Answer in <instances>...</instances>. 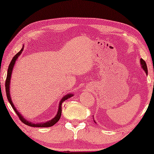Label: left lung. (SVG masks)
<instances>
[{"label": "left lung", "instance_id": "obj_1", "mask_svg": "<svg viewBox=\"0 0 154 154\" xmlns=\"http://www.w3.org/2000/svg\"><path fill=\"white\" fill-rule=\"evenodd\" d=\"M140 64H141V67H142V68H143V69L144 70L145 72H146V75H148L147 65H146V63L145 62V61H144V60L143 59H140ZM93 121H94L95 123H96V122H95V120H93Z\"/></svg>", "mask_w": 154, "mask_h": 154}]
</instances>
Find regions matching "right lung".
I'll list each match as a JSON object with an SVG mask.
<instances>
[{
    "label": "right lung",
    "instance_id": "1",
    "mask_svg": "<svg viewBox=\"0 0 154 154\" xmlns=\"http://www.w3.org/2000/svg\"><path fill=\"white\" fill-rule=\"evenodd\" d=\"M23 49H24V46L22 47V48L21 49V51H19V53H17V54L15 55L13 57L11 61L9 66H8V72H7V77H6V95H7V98H8V101L11 105L12 108L14 109V110L15 111L16 114H17V116H19V119H20L21 121L23 123L25 124V125H28L29 127H35V128H48V127H52L53 125H54L61 118V105H62V103L63 101L68 99V98H71V97L73 96V94L72 93H69V94L65 95L64 96L61 98V100H60L59 102V109H58L57 111V114L55 116L54 118H53L52 119L49 120V121L45 122H43V123H34V122H32L30 121H28L27 119H26L19 112L18 110L16 109L15 106L14 105L13 102L11 100V94H10V82H11V74L12 72H13V69L14 66V64L16 63V61H17V59L21 54H22Z\"/></svg>",
    "mask_w": 154,
    "mask_h": 154
}]
</instances>
